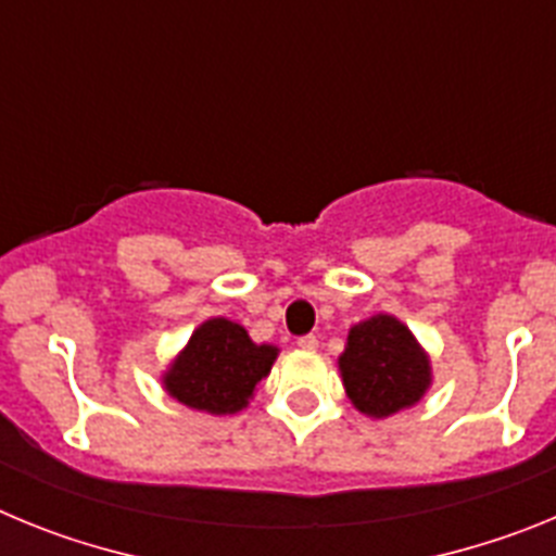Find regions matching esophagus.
<instances>
[{
    "label": "esophagus",
    "instance_id": "1",
    "mask_svg": "<svg viewBox=\"0 0 556 556\" xmlns=\"http://www.w3.org/2000/svg\"><path fill=\"white\" fill-rule=\"evenodd\" d=\"M317 345H320V342H317L314 333H306V337L298 339V348H301V351H317Z\"/></svg>",
    "mask_w": 556,
    "mask_h": 556
}]
</instances>
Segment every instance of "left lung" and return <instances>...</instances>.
I'll return each instance as SVG.
<instances>
[{
    "instance_id": "obj_1",
    "label": "left lung",
    "mask_w": 556,
    "mask_h": 556,
    "mask_svg": "<svg viewBox=\"0 0 556 556\" xmlns=\"http://www.w3.org/2000/svg\"><path fill=\"white\" fill-rule=\"evenodd\" d=\"M339 372L351 404L370 417L409 409L431 387L429 353L392 314H376L348 331Z\"/></svg>"
}]
</instances>
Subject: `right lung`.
<instances>
[{
	"label": "right lung",
	"instance_id": "obj_1",
	"mask_svg": "<svg viewBox=\"0 0 556 556\" xmlns=\"http://www.w3.org/2000/svg\"><path fill=\"white\" fill-rule=\"evenodd\" d=\"M275 356L278 348L255 345L239 323L211 317L172 358L161 381L189 409L236 415L248 406L255 384L269 376Z\"/></svg>",
	"mask_w": 556,
	"mask_h": 556
}]
</instances>
